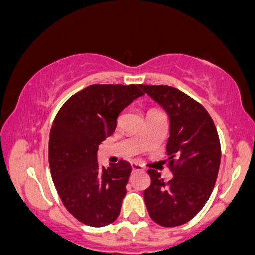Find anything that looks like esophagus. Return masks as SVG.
I'll use <instances>...</instances> for the list:
<instances>
[{
    "label": "esophagus",
    "mask_w": 255,
    "mask_h": 255,
    "mask_svg": "<svg viewBox=\"0 0 255 255\" xmlns=\"http://www.w3.org/2000/svg\"><path fill=\"white\" fill-rule=\"evenodd\" d=\"M130 165H131V169H133V170H142V169H144L141 164H139V163H135V162H131Z\"/></svg>",
    "instance_id": "1"
}]
</instances>
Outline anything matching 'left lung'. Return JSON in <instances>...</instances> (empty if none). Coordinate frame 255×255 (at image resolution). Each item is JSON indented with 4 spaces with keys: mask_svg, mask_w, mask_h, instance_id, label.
<instances>
[{
    "mask_svg": "<svg viewBox=\"0 0 255 255\" xmlns=\"http://www.w3.org/2000/svg\"><path fill=\"white\" fill-rule=\"evenodd\" d=\"M169 118L166 152L171 180L148 169L151 184L144 200L152 221L177 227L197 216L209 200L221 164V144L216 126L197 101L166 85H140Z\"/></svg>",
    "mask_w": 255,
    "mask_h": 255,
    "instance_id": "left-lung-1",
    "label": "left lung"
}]
</instances>
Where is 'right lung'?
<instances>
[{
    "instance_id": "right-lung-1",
    "label": "right lung",
    "mask_w": 255,
    "mask_h": 255,
    "mask_svg": "<svg viewBox=\"0 0 255 255\" xmlns=\"http://www.w3.org/2000/svg\"><path fill=\"white\" fill-rule=\"evenodd\" d=\"M140 85H91L62 105L49 136V165L67 210L81 223L105 227L121 211L131 166L126 160L99 166L98 146L116 129L118 118Z\"/></svg>"
}]
</instances>
